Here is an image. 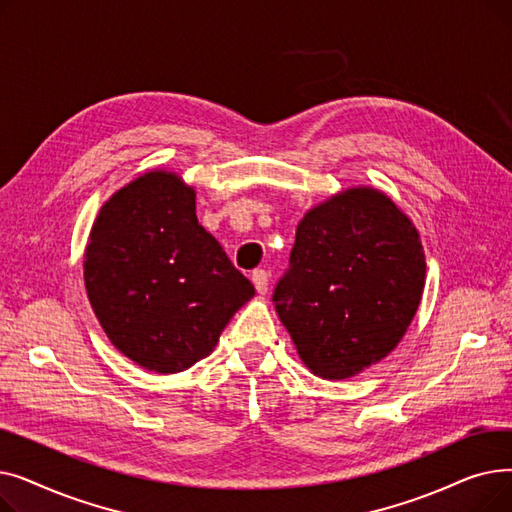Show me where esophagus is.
Returning a JSON list of instances; mask_svg holds the SVG:
<instances>
[{
    "label": "esophagus",
    "instance_id": "1",
    "mask_svg": "<svg viewBox=\"0 0 512 512\" xmlns=\"http://www.w3.org/2000/svg\"><path fill=\"white\" fill-rule=\"evenodd\" d=\"M253 284H255L259 294H265L267 286H270V274H267L265 270H255L253 272Z\"/></svg>",
    "mask_w": 512,
    "mask_h": 512
}]
</instances>
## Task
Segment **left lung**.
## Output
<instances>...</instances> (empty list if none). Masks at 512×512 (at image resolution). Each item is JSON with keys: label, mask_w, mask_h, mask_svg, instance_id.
Here are the masks:
<instances>
[{"label": "left lung", "mask_w": 512, "mask_h": 512, "mask_svg": "<svg viewBox=\"0 0 512 512\" xmlns=\"http://www.w3.org/2000/svg\"><path fill=\"white\" fill-rule=\"evenodd\" d=\"M423 284L417 230L380 191L353 188L301 220L272 301L305 365L344 380L405 336Z\"/></svg>", "instance_id": "obj_1"}]
</instances>
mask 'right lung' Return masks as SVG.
Wrapping results in <instances>:
<instances>
[{"label": "right lung", "instance_id": "right-lung-1", "mask_svg": "<svg viewBox=\"0 0 512 512\" xmlns=\"http://www.w3.org/2000/svg\"><path fill=\"white\" fill-rule=\"evenodd\" d=\"M85 284L107 338L155 373L184 371L207 357L255 294L197 222L193 188L166 172L137 178L101 207Z\"/></svg>", "mask_w": 512, "mask_h": 512}]
</instances>
